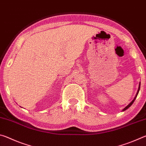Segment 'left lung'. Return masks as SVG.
<instances>
[{"instance_id":"8db88e82","label":"left lung","mask_w":146,"mask_h":146,"mask_svg":"<svg viewBox=\"0 0 146 146\" xmlns=\"http://www.w3.org/2000/svg\"><path fill=\"white\" fill-rule=\"evenodd\" d=\"M140 84H139V86H138V91H137V94H136V95H135V98H134V99H133L131 102L129 104H128L126 107H125V108H123V110H122V111H125L126 110H127L128 108H129L133 104V102H134V101L135 100V99H136V98H137V95H138V92H139V91H140Z\"/></svg>"}]
</instances>
